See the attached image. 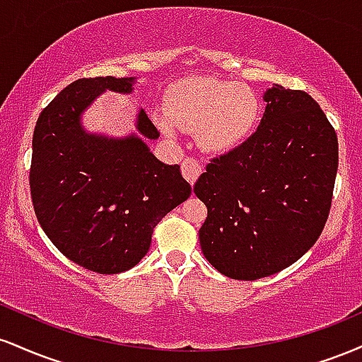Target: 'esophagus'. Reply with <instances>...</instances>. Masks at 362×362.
I'll use <instances>...</instances> for the list:
<instances>
[{"instance_id":"1","label":"esophagus","mask_w":362,"mask_h":362,"mask_svg":"<svg viewBox=\"0 0 362 362\" xmlns=\"http://www.w3.org/2000/svg\"><path fill=\"white\" fill-rule=\"evenodd\" d=\"M182 173H184L185 180L189 182L190 185H194L195 180H197L199 175L202 173L201 163H199L197 160H194V158H187V160H184V163H182Z\"/></svg>"}]
</instances>
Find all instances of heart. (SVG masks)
<instances>
[{
  "label": "heart",
  "instance_id": "obj_1",
  "mask_svg": "<svg viewBox=\"0 0 362 362\" xmlns=\"http://www.w3.org/2000/svg\"><path fill=\"white\" fill-rule=\"evenodd\" d=\"M262 117L257 91L238 81L185 78L168 90L165 107L155 110L158 127L175 136L195 129L197 143L213 155L230 153L255 132Z\"/></svg>",
  "mask_w": 362,
  "mask_h": 362
}]
</instances>
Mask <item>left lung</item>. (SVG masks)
<instances>
[{"label":"left lung","instance_id":"obj_1","mask_svg":"<svg viewBox=\"0 0 362 362\" xmlns=\"http://www.w3.org/2000/svg\"><path fill=\"white\" fill-rule=\"evenodd\" d=\"M242 146L211 161L194 192L207 206L199 242L226 277L255 281L313 247L328 218L339 165L334 127L308 93L274 85Z\"/></svg>","mask_w":362,"mask_h":362}]
</instances>
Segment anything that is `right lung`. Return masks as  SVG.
Returning <instances> with one entry per match:
<instances>
[{"label": "right lung", "mask_w": 362, "mask_h": 362, "mask_svg": "<svg viewBox=\"0 0 362 362\" xmlns=\"http://www.w3.org/2000/svg\"><path fill=\"white\" fill-rule=\"evenodd\" d=\"M136 78H83L39 115L32 139L30 190L40 226L62 255L98 274L139 264L153 228L187 201L178 165L160 161L148 139L160 132L143 109L122 138L90 132L83 114L105 91L132 93Z\"/></svg>", "instance_id": "obj_1"}]
</instances>
